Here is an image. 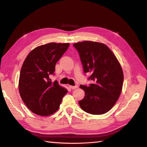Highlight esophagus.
<instances>
[{
	"label": "esophagus",
	"mask_w": 147,
	"mask_h": 147,
	"mask_svg": "<svg viewBox=\"0 0 147 147\" xmlns=\"http://www.w3.org/2000/svg\"><path fill=\"white\" fill-rule=\"evenodd\" d=\"M69 87L70 88H71V89L74 90V89H76V88H77L78 87V85H75V86H71V85H69Z\"/></svg>",
	"instance_id": "esophagus-1"
}]
</instances>
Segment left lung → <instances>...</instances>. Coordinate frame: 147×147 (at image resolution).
Masks as SVG:
<instances>
[{
  "label": "left lung",
  "mask_w": 147,
  "mask_h": 147,
  "mask_svg": "<svg viewBox=\"0 0 147 147\" xmlns=\"http://www.w3.org/2000/svg\"><path fill=\"white\" fill-rule=\"evenodd\" d=\"M80 54L85 73L92 75L89 86L81 85L85 92L79 101L80 107L93 115L105 114L113 107L121 95L124 75L121 65L111 50L104 43L83 41L73 44Z\"/></svg>",
  "instance_id": "obj_1"
}]
</instances>
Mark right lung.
<instances>
[{"label": "right lung", "instance_id": "right-lung-1", "mask_svg": "<svg viewBox=\"0 0 147 147\" xmlns=\"http://www.w3.org/2000/svg\"><path fill=\"white\" fill-rule=\"evenodd\" d=\"M69 43H49L37 47L27 55L21 67L19 92L24 104L37 115L47 116L57 111L67 90L52 82L55 64L67 51Z\"/></svg>", "mask_w": 147, "mask_h": 147}]
</instances>
